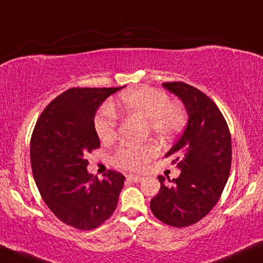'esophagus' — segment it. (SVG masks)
<instances>
[{"label": "esophagus", "instance_id": "1", "mask_svg": "<svg viewBox=\"0 0 263 263\" xmlns=\"http://www.w3.org/2000/svg\"><path fill=\"white\" fill-rule=\"evenodd\" d=\"M126 179L133 181V183H139V181H141L142 179H144V177L134 176V174H128V176H126Z\"/></svg>", "mask_w": 263, "mask_h": 263}]
</instances>
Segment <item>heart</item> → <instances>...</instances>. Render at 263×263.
Wrapping results in <instances>:
<instances>
[{
  "mask_svg": "<svg viewBox=\"0 0 263 263\" xmlns=\"http://www.w3.org/2000/svg\"><path fill=\"white\" fill-rule=\"evenodd\" d=\"M119 115L139 116L147 119L151 132L161 139L177 135L186 123V113L178 103L170 102L164 92L147 86H140L123 92L112 105ZM96 132L102 141L108 142L117 137V116L109 107H103L97 116ZM160 152L155 142L144 145H122L116 151L113 162L118 167L129 171L144 168Z\"/></svg>",
  "mask_w": 263,
  "mask_h": 263,
  "instance_id": "obj_1",
  "label": "heart"
}]
</instances>
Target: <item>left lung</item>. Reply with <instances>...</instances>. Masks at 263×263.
I'll use <instances>...</instances> for the list:
<instances>
[{
	"instance_id": "8db88e82",
	"label": "left lung",
	"mask_w": 263,
	"mask_h": 263,
	"mask_svg": "<svg viewBox=\"0 0 263 263\" xmlns=\"http://www.w3.org/2000/svg\"><path fill=\"white\" fill-rule=\"evenodd\" d=\"M162 86L181 100L187 123L166 154L174 157L179 177L166 185V178L158 176L161 189L150 207L160 221L181 228L202 219L221 197L231 172L232 139L224 117L206 93L181 82Z\"/></svg>"
}]
</instances>
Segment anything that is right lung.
Returning a JSON list of instances; mask_svg holds the SVG:
<instances>
[{
	"instance_id": "add662e5",
	"label": "right lung",
	"mask_w": 263,
	"mask_h": 263,
	"mask_svg": "<svg viewBox=\"0 0 263 263\" xmlns=\"http://www.w3.org/2000/svg\"><path fill=\"white\" fill-rule=\"evenodd\" d=\"M122 87H73L50 102L31 135L32 176L42 200L60 221L90 231L115 212L125 177L108 171L100 180L87 172V152L100 147L95 115Z\"/></svg>"
}]
</instances>
